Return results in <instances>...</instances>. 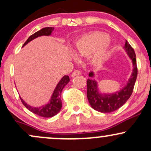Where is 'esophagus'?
I'll return each instance as SVG.
<instances>
[{"label": "esophagus", "instance_id": "1", "mask_svg": "<svg viewBox=\"0 0 151 151\" xmlns=\"http://www.w3.org/2000/svg\"><path fill=\"white\" fill-rule=\"evenodd\" d=\"M79 74H81L80 71H79V70H75V71H74L73 72H72V74H71V76H72V77H76V76L79 75Z\"/></svg>", "mask_w": 151, "mask_h": 151}]
</instances>
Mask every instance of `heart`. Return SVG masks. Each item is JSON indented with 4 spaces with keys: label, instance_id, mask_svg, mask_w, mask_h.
Instances as JSON below:
<instances>
[{
    "label": "heart",
    "instance_id": "b5f03b06",
    "mask_svg": "<svg viewBox=\"0 0 151 151\" xmlns=\"http://www.w3.org/2000/svg\"><path fill=\"white\" fill-rule=\"evenodd\" d=\"M109 46L108 35L101 32H93L83 35L78 40L74 47V53L81 58L90 55L91 63L100 66L108 58Z\"/></svg>",
    "mask_w": 151,
    "mask_h": 151
}]
</instances>
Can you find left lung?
Instances as JSON below:
<instances>
[{"mask_svg": "<svg viewBox=\"0 0 151 151\" xmlns=\"http://www.w3.org/2000/svg\"><path fill=\"white\" fill-rule=\"evenodd\" d=\"M124 49L129 55V58L132 60L133 70L131 77L124 89L119 92L112 94H101L98 91L97 82L94 79H87V99L89 102L93 109L101 112V113H110L119 109L127 101L132 94L136 82L138 68L136 65V54L134 50L127 40H126ZM90 77H93V72L89 74Z\"/></svg>", "mask_w": 151, "mask_h": 151, "instance_id": "obj_1", "label": "left lung"}]
</instances>
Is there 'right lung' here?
<instances>
[{
  "instance_id": "1",
  "label": "right lung",
  "mask_w": 151,
  "mask_h": 151,
  "mask_svg": "<svg viewBox=\"0 0 151 151\" xmlns=\"http://www.w3.org/2000/svg\"><path fill=\"white\" fill-rule=\"evenodd\" d=\"M54 30V27H45V28L41 29L40 30L37 31V32H35L34 34H32V35H30L28 37V39L26 40V42L24 43L23 46H25V45H27V43L30 41H32V40H34L35 38L40 37V36H43V35H50ZM70 81V77L69 76L65 75L62 78V79L59 81V83L57 85L56 88H55V91L52 95L51 99H50V103H48L47 104H45L42 106L39 107V108H35V107H32L30 106L27 105L23 100L20 98L22 103L23 104V105L28 109L29 111H30L31 112L35 114H37V115L40 116H42L45 118H50L56 115L57 114L59 113L62 108V100H61V93L63 89V88L68 84V82Z\"/></svg>"
}]
</instances>
